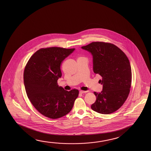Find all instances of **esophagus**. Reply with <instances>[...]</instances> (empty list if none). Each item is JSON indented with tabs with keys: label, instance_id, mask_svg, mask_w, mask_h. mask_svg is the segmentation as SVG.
I'll return each mask as SVG.
<instances>
[{
	"label": "esophagus",
	"instance_id": "34e87169",
	"mask_svg": "<svg viewBox=\"0 0 151 151\" xmlns=\"http://www.w3.org/2000/svg\"><path fill=\"white\" fill-rule=\"evenodd\" d=\"M87 92H88V91H80L79 93H81V94H84V93H86Z\"/></svg>",
	"mask_w": 151,
	"mask_h": 151
}]
</instances>
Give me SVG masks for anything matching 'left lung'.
Returning <instances> with one entry per match:
<instances>
[{"instance_id": "8db88e82", "label": "left lung", "mask_w": 151, "mask_h": 151, "mask_svg": "<svg viewBox=\"0 0 151 151\" xmlns=\"http://www.w3.org/2000/svg\"><path fill=\"white\" fill-rule=\"evenodd\" d=\"M81 48L91 54L94 73L102 77L99 81L102 91L94 92L96 100L91 109L101 114L113 113L123 105L129 93L132 70L129 59L110 43L93 42Z\"/></svg>"}]
</instances>
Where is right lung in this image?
<instances>
[{
    "instance_id": "right-lung-1",
    "label": "right lung",
    "mask_w": 151,
    "mask_h": 151,
    "mask_svg": "<svg viewBox=\"0 0 151 151\" xmlns=\"http://www.w3.org/2000/svg\"><path fill=\"white\" fill-rule=\"evenodd\" d=\"M75 50L54 47L40 49L25 67L24 83L28 97L38 111L50 119L68 114L78 96L77 89L67 91L57 84L62 76L61 63Z\"/></svg>"
}]
</instances>
